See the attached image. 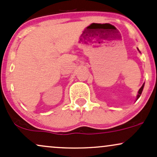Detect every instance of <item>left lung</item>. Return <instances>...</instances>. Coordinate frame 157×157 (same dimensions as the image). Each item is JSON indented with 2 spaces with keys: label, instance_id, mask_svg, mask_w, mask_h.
<instances>
[{
  "label": "left lung",
  "instance_id": "8db88e82",
  "mask_svg": "<svg viewBox=\"0 0 157 157\" xmlns=\"http://www.w3.org/2000/svg\"><path fill=\"white\" fill-rule=\"evenodd\" d=\"M138 50H139V49H138ZM139 51H140V50H139ZM144 85H145V83H143V85H142V87L140 88V90H139L138 94H137V99L139 98V97H140V95H141V94H142V90H143V88H144Z\"/></svg>",
  "mask_w": 157,
  "mask_h": 157
}]
</instances>
